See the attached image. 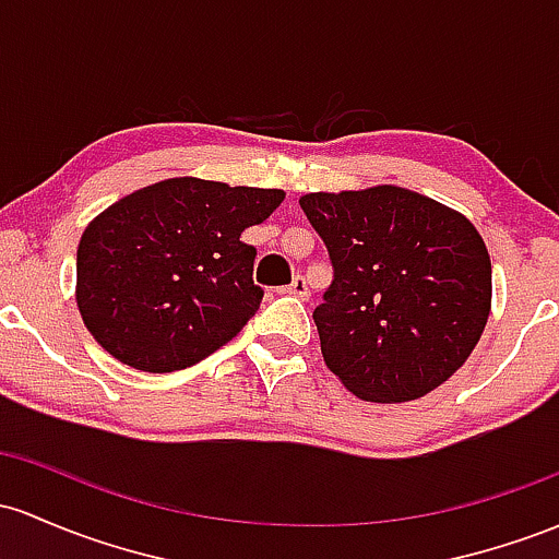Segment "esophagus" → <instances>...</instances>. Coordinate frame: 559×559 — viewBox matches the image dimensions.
<instances>
[{
  "label": "esophagus",
  "instance_id": "obj_1",
  "mask_svg": "<svg viewBox=\"0 0 559 559\" xmlns=\"http://www.w3.org/2000/svg\"><path fill=\"white\" fill-rule=\"evenodd\" d=\"M284 294H294V297H299V299H308V297H310V292H308V281H305L302 275H297V278H294L292 284L286 286Z\"/></svg>",
  "mask_w": 559,
  "mask_h": 559
}]
</instances>
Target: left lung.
Here are the masks:
<instances>
[{
    "label": "left lung",
    "mask_w": 559,
    "mask_h": 559,
    "mask_svg": "<svg viewBox=\"0 0 559 559\" xmlns=\"http://www.w3.org/2000/svg\"><path fill=\"white\" fill-rule=\"evenodd\" d=\"M334 281L312 310L353 395L416 401L469 358L490 312V257L464 214L397 186L299 199Z\"/></svg>",
    "instance_id": "obj_1"
}]
</instances>
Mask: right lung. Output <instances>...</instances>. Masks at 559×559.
Returning <instances> with one entry per match:
<instances>
[{
	"mask_svg": "<svg viewBox=\"0 0 559 559\" xmlns=\"http://www.w3.org/2000/svg\"><path fill=\"white\" fill-rule=\"evenodd\" d=\"M281 201L278 188L171 177L97 214L76 249V305L97 345L151 373L228 345L262 302L241 233Z\"/></svg>",
	"mask_w": 559,
	"mask_h": 559,
	"instance_id": "obj_1",
	"label": "right lung"
}]
</instances>
